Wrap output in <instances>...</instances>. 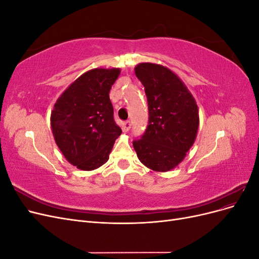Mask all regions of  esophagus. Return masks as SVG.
I'll list each match as a JSON object with an SVG mask.
<instances>
[{"instance_id": "1", "label": "esophagus", "mask_w": 259, "mask_h": 259, "mask_svg": "<svg viewBox=\"0 0 259 259\" xmlns=\"http://www.w3.org/2000/svg\"><path fill=\"white\" fill-rule=\"evenodd\" d=\"M130 128H131V122H130V121H126V122H123V123H122V131H123L124 133L128 132Z\"/></svg>"}]
</instances>
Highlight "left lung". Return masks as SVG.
I'll return each instance as SVG.
<instances>
[{
    "instance_id": "obj_1",
    "label": "left lung",
    "mask_w": 259,
    "mask_h": 259,
    "mask_svg": "<svg viewBox=\"0 0 259 259\" xmlns=\"http://www.w3.org/2000/svg\"><path fill=\"white\" fill-rule=\"evenodd\" d=\"M135 74L148 100L149 123L142 139L134 140L139 161L154 171L174 169L194 144L199 108L180 77L167 67L140 62Z\"/></svg>"
}]
</instances>
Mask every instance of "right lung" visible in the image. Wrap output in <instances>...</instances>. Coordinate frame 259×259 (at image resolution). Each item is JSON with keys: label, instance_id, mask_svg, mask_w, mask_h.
I'll list each match as a JSON object with an SVG mask.
<instances>
[{"label": "right lung", "instance_id": "obj_1", "mask_svg": "<svg viewBox=\"0 0 259 259\" xmlns=\"http://www.w3.org/2000/svg\"><path fill=\"white\" fill-rule=\"evenodd\" d=\"M120 68H95L70 84L51 113L55 143L66 160L82 170H93L109 160L122 130L114 121L109 92Z\"/></svg>", "mask_w": 259, "mask_h": 259}]
</instances>
